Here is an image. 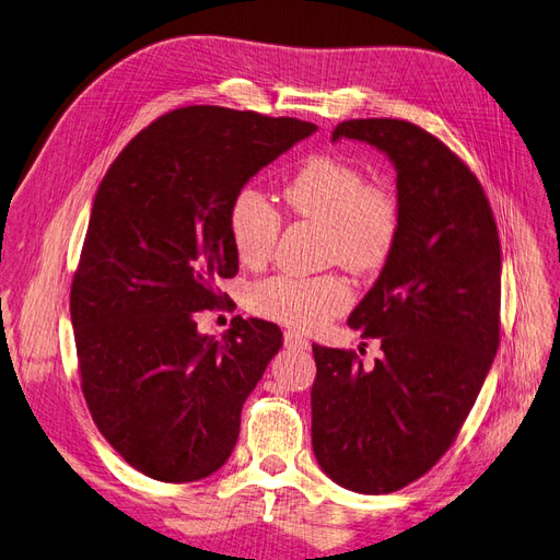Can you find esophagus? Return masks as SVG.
Masks as SVG:
<instances>
[{
	"label": "esophagus",
	"mask_w": 560,
	"mask_h": 560,
	"mask_svg": "<svg viewBox=\"0 0 560 560\" xmlns=\"http://www.w3.org/2000/svg\"><path fill=\"white\" fill-rule=\"evenodd\" d=\"M284 346L290 350H311L308 338H303L296 331H284Z\"/></svg>",
	"instance_id": "obj_1"
}]
</instances>
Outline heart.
Here are the masks:
<instances>
[{
  "instance_id": "heart-1",
  "label": "heart",
  "mask_w": 560,
  "mask_h": 560,
  "mask_svg": "<svg viewBox=\"0 0 560 560\" xmlns=\"http://www.w3.org/2000/svg\"><path fill=\"white\" fill-rule=\"evenodd\" d=\"M287 208L325 226L327 259L352 273H374L395 249L401 226L399 200L383 184H369L362 167L336 156L311 159L284 189ZM229 241L247 268H261L276 249L280 214L252 186L229 206ZM350 287L338 276H273L249 290V308L259 317L294 329L322 327L350 306Z\"/></svg>"
}]
</instances>
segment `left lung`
I'll list each match as a JSON object with an SVG mask.
<instances>
[{"mask_svg":"<svg viewBox=\"0 0 560 560\" xmlns=\"http://www.w3.org/2000/svg\"><path fill=\"white\" fill-rule=\"evenodd\" d=\"M341 138L395 163L401 226L348 319L378 338L376 364L313 346V451L338 486L381 495L430 471L479 397L500 346V238L477 175L428 130L350 118L334 128Z\"/></svg>","mask_w":560,"mask_h":560,"instance_id":"obj_1","label":"left lung"}]
</instances>
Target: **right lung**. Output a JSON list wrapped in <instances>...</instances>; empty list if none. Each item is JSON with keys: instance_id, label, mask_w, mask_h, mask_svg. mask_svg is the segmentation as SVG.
Returning <instances> with one entry per match:
<instances>
[{"instance_id": "right-lung-1", "label": "right lung", "mask_w": 560, "mask_h": 560, "mask_svg": "<svg viewBox=\"0 0 560 560\" xmlns=\"http://www.w3.org/2000/svg\"><path fill=\"white\" fill-rule=\"evenodd\" d=\"M315 130L179 107L135 135L100 182L70 292L79 376L97 430L144 477L202 479L238 442L243 404L282 331L238 315L214 341L196 313L219 306V280L238 273L233 196Z\"/></svg>"}]
</instances>
